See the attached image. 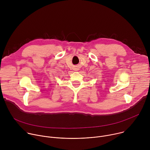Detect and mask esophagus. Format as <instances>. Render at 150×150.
<instances>
[{
    "label": "esophagus",
    "mask_w": 150,
    "mask_h": 150,
    "mask_svg": "<svg viewBox=\"0 0 150 150\" xmlns=\"http://www.w3.org/2000/svg\"><path fill=\"white\" fill-rule=\"evenodd\" d=\"M75 70L76 71H78V70H79V69H78V68L77 67H75Z\"/></svg>",
    "instance_id": "obj_1"
}]
</instances>
